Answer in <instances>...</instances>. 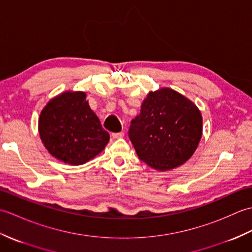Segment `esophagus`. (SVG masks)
<instances>
[{
	"label": "esophagus",
	"mask_w": 252,
	"mask_h": 252,
	"mask_svg": "<svg viewBox=\"0 0 252 252\" xmlns=\"http://www.w3.org/2000/svg\"><path fill=\"white\" fill-rule=\"evenodd\" d=\"M111 136H112V137H114V138H121V137H123V136H125V133H123V132L112 133V134H111Z\"/></svg>",
	"instance_id": "esophagus-1"
}]
</instances>
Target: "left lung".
<instances>
[{
  "instance_id": "1",
  "label": "left lung",
  "mask_w": 252,
  "mask_h": 252,
  "mask_svg": "<svg viewBox=\"0 0 252 252\" xmlns=\"http://www.w3.org/2000/svg\"><path fill=\"white\" fill-rule=\"evenodd\" d=\"M202 135L197 106L169 88L149 92L129 137L138 158L159 171L180 167L195 153Z\"/></svg>"
}]
</instances>
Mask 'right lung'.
Segmentation results:
<instances>
[{
    "label": "right lung",
    "mask_w": 252,
    "mask_h": 252,
    "mask_svg": "<svg viewBox=\"0 0 252 252\" xmlns=\"http://www.w3.org/2000/svg\"><path fill=\"white\" fill-rule=\"evenodd\" d=\"M85 98L84 92H63L47 103L39 118L42 143L53 157L68 164L85 163L109 142Z\"/></svg>",
    "instance_id": "add662e5"
}]
</instances>
